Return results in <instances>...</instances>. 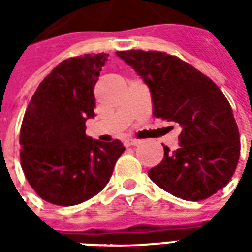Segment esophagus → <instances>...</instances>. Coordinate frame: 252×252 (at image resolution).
I'll use <instances>...</instances> for the list:
<instances>
[{"instance_id":"esophagus-1","label":"esophagus","mask_w":252,"mask_h":252,"mask_svg":"<svg viewBox=\"0 0 252 252\" xmlns=\"http://www.w3.org/2000/svg\"><path fill=\"white\" fill-rule=\"evenodd\" d=\"M124 144L126 147H133V146H139L140 144V140L139 139H126L124 140Z\"/></svg>"}]
</instances>
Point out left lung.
<instances>
[{
  "instance_id": "8db88e82",
  "label": "left lung",
  "mask_w": 252,
  "mask_h": 252,
  "mask_svg": "<svg viewBox=\"0 0 252 252\" xmlns=\"http://www.w3.org/2000/svg\"><path fill=\"white\" fill-rule=\"evenodd\" d=\"M146 82L155 117L181 126L180 147L163 146L162 162L148 171L154 184L186 201L211 197L232 178L240 136L231 105L211 78L160 51H117Z\"/></svg>"
}]
</instances>
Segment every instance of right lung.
Here are the masks:
<instances>
[{"instance_id": "1", "label": "right lung", "mask_w": 252, "mask_h": 252, "mask_svg": "<svg viewBox=\"0 0 252 252\" xmlns=\"http://www.w3.org/2000/svg\"><path fill=\"white\" fill-rule=\"evenodd\" d=\"M108 54L63 61L36 89L20 129V159L36 194L61 206L92 198L109 182L126 147L86 136L94 117V85Z\"/></svg>"}]
</instances>
